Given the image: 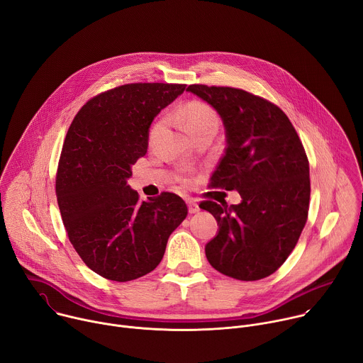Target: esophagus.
<instances>
[{
	"mask_svg": "<svg viewBox=\"0 0 363 363\" xmlns=\"http://www.w3.org/2000/svg\"><path fill=\"white\" fill-rule=\"evenodd\" d=\"M199 205L195 202V201H188V211H189V214H196V213H199Z\"/></svg>",
	"mask_w": 363,
	"mask_h": 363,
	"instance_id": "esophagus-1",
	"label": "esophagus"
}]
</instances>
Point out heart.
Instances as JSON below:
<instances>
[{"mask_svg":"<svg viewBox=\"0 0 363 363\" xmlns=\"http://www.w3.org/2000/svg\"><path fill=\"white\" fill-rule=\"evenodd\" d=\"M178 119L188 133H192L205 126L217 128V115L216 112L201 101H191L185 108H182L178 113ZM160 123L155 126L153 133L160 129Z\"/></svg>","mask_w":363,"mask_h":363,"instance_id":"heart-1","label":"heart"}]
</instances>
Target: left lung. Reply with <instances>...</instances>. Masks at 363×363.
<instances>
[{
    "label": "left lung",
    "mask_w": 363,
    "mask_h": 363,
    "mask_svg": "<svg viewBox=\"0 0 363 363\" xmlns=\"http://www.w3.org/2000/svg\"><path fill=\"white\" fill-rule=\"evenodd\" d=\"M220 115L225 153L211 185L238 191L241 202L205 201L217 235L205 245L210 264L244 281L273 274L293 251L307 220L310 179L304 147L291 122L273 103L234 87L191 84Z\"/></svg>",
    "instance_id": "1"
}]
</instances>
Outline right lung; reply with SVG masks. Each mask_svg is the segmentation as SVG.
Masks as SVG:
<instances>
[{"instance_id": "right-lung-1", "label": "right lung", "mask_w": 363, "mask_h": 363, "mask_svg": "<svg viewBox=\"0 0 363 363\" xmlns=\"http://www.w3.org/2000/svg\"><path fill=\"white\" fill-rule=\"evenodd\" d=\"M184 90L168 83L108 90L86 103L66 135L56 179L63 224L84 264L108 280L130 281L157 269L188 214L175 194L139 201L128 185L153 119Z\"/></svg>"}]
</instances>
